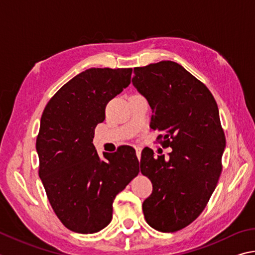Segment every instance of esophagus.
Instances as JSON below:
<instances>
[{
  "mask_svg": "<svg viewBox=\"0 0 255 255\" xmlns=\"http://www.w3.org/2000/svg\"><path fill=\"white\" fill-rule=\"evenodd\" d=\"M136 155L138 157V159L140 160V157H141V148L140 147H136Z\"/></svg>",
  "mask_w": 255,
  "mask_h": 255,
  "instance_id": "34e87169",
  "label": "esophagus"
}]
</instances>
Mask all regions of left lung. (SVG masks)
I'll use <instances>...</instances> for the list:
<instances>
[{
    "label": "left lung",
    "mask_w": 255,
    "mask_h": 255,
    "mask_svg": "<svg viewBox=\"0 0 255 255\" xmlns=\"http://www.w3.org/2000/svg\"><path fill=\"white\" fill-rule=\"evenodd\" d=\"M132 85L154 115L150 128L168 156L141 151L140 172L152 184L142 203L146 222L160 232H176L204 211L222 173L225 135L208 88L180 64L160 61L133 69Z\"/></svg>",
    "instance_id": "1"
}]
</instances>
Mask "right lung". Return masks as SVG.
I'll use <instances>...</instances> for the list:
<instances>
[{
  "mask_svg": "<svg viewBox=\"0 0 255 255\" xmlns=\"http://www.w3.org/2000/svg\"><path fill=\"white\" fill-rule=\"evenodd\" d=\"M132 69L91 68L55 92L36 137L39 176L55 215L67 229L92 234L113 219L116 195L139 173L131 146L104 152L92 143L110 100L130 83Z\"/></svg>",
  "mask_w": 255,
  "mask_h": 255,
  "instance_id": "1",
  "label": "right lung"
}]
</instances>
